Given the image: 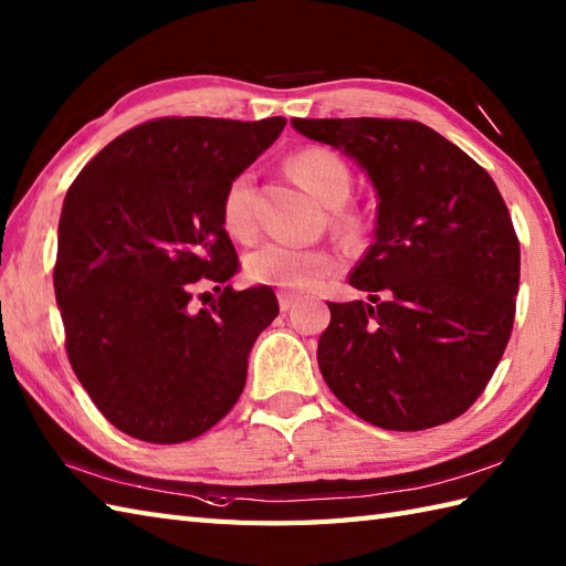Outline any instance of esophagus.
<instances>
[{
    "label": "esophagus",
    "mask_w": 566,
    "mask_h": 566,
    "mask_svg": "<svg viewBox=\"0 0 566 566\" xmlns=\"http://www.w3.org/2000/svg\"><path fill=\"white\" fill-rule=\"evenodd\" d=\"M296 304H298V296L296 294L280 292V308L284 311V314H286V311H292Z\"/></svg>",
    "instance_id": "34e87169"
}]
</instances>
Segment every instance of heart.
<instances>
[{
  "label": "heart",
  "mask_w": 566,
  "mask_h": 566,
  "mask_svg": "<svg viewBox=\"0 0 566 566\" xmlns=\"http://www.w3.org/2000/svg\"><path fill=\"white\" fill-rule=\"evenodd\" d=\"M292 170L302 179L311 195L326 207H340L350 195L353 177L345 160L328 148H304L292 158ZM223 228L233 238L248 240L255 233L252 213V172H240L223 191L221 203ZM340 258L326 248H294L284 243H268L250 252L245 272L255 284L280 286L290 292H306L318 286L326 276L338 272Z\"/></svg>",
  "instance_id": "b5f03b06"
}]
</instances>
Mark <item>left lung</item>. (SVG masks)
<instances>
[{
	"instance_id": "left-lung-1",
	"label": "left lung",
	"mask_w": 566,
	"mask_h": 566,
	"mask_svg": "<svg viewBox=\"0 0 566 566\" xmlns=\"http://www.w3.org/2000/svg\"><path fill=\"white\" fill-rule=\"evenodd\" d=\"M343 150L377 191L375 243L350 282L367 302L328 304L318 367L367 423L426 430L472 406L513 331L521 245L482 165L418 122L292 118Z\"/></svg>"
}]
</instances>
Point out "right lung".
Masks as SVG:
<instances>
[{
    "instance_id": "right-lung-1",
    "label": "right lung",
    "mask_w": 566,
    "mask_h": 566,
    "mask_svg": "<svg viewBox=\"0 0 566 566\" xmlns=\"http://www.w3.org/2000/svg\"><path fill=\"white\" fill-rule=\"evenodd\" d=\"M286 118L165 116L114 138L67 189L55 302L70 365L130 438H199L245 387L248 355L280 314L270 286L235 292L221 203L228 182L280 138ZM209 281L220 298L191 310Z\"/></svg>"
}]
</instances>
